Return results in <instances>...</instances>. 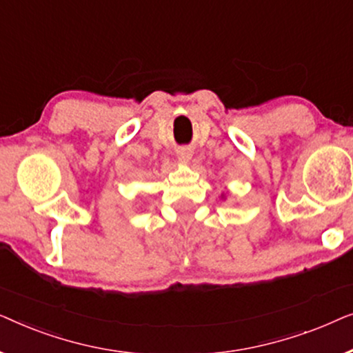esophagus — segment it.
<instances>
[{"mask_svg": "<svg viewBox=\"0 0 353 353\" xmlns=\"http://www.w3.org/2000/svg\"><path fill=\"white\" fill-rule=\"evenodd\" d=\"M191 157H192V151H191V149L181 148V149H178V151H176V159H178V161H180V162H183V163L190 162Z\"/></svg>", "mask_w": 353, "mask_h": 353, "instance_id": "esophagus-1", "label": "esophagus"}]
</instances>
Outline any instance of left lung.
<instances>
[{"mask_svg": "<svg viewBox=\"0 0 353 353\" xmlns=\"http://www.w3.org/2000/svg\"><path fill=\"white\" fill-rule=\"evenodd\" d=\"M220 197H221V199H225V192H221V194H220Z\"/></svg>", "mask_w": 353, "mask_h": 353, "instance_id": "8db88e82", "label": "left lung"}]
</instances>
